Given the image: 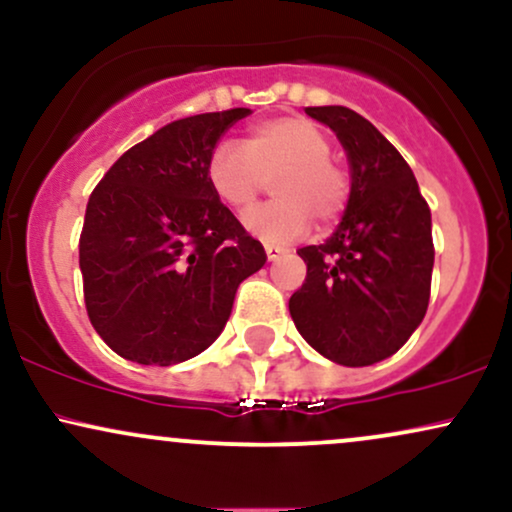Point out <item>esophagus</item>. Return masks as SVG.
Masks as SVG:
<instances>
[{
    "mask_svg": "<svg viewBox=\"0 0 512 512\" xmlns=\"http://www.w3.org/2000/svg\"><path fill=\"white\" fill-rule=\"evenodd\" d=\"M264 252H267V260L269 262H274V260H279L281 255H284V248H279V245H272V243H264Z\"/></svg>",
    "mask_w": 512,
    "mask_h": 512,
    "instance_id": "1",
    "label": "esophagus"
}]
</instances>
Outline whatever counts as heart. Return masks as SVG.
<instances>
[{
  "instance_id": "heart-1",
  "label": "heart",
  "mask_w": 512,
  "mask_h": 512,
  "mask_svg": "<svg viewBox=\"0 0 512 512\" xmlns=\"http://www.w3.org/2000/svg\"><path fill=\"white\" fill-rule=\"evenodd\" d=\"M332 139L305 117H269L250 127L243 146L221 142L207 158L214 195L236 214H248L274 178V202L245 219L255 236L289 243L344 214L351 197V173L332 154Z\"/></svg>"
}]
</instances>
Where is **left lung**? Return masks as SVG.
I'll list each match as a JSON object with an SVG mask.
<instances>
[{
  "label": "left lung",
  "instance_id": "left-lung-1",
  "mask_svg": "<svg viewBox=\"0 0 512 512\" xmlns=\"http://www.w3.org/2000/svg\"><path fill=\"white\" fill-rule=\"evenodd\" d=\"M334 129L351 163L342 223L298 250L305 284L289 310L303 339L342 366H370L402 349L431 298V209L402 154L344 105L305 108Z\"/></svg>",
  "mask_w": 512,
  "mask_h": 512
}]
</instances>
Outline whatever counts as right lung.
<instances>
[{
    "label": "right lung",
    "instance_id": "1",
    "mask_svg": "<svg viewBox=\"0 0 512 512\" xmlns=\"http://www.w3.org/2000/svg\"><path fill=\"white\" fill-rule=\"evenodd\" d=\"M248 108L202 113L134 144L93 187L79 238L84 303L115 354L173 366L219 337L240 281L267 262L223 207L207 158Z\"/></svg>",
    "mask_w": 512,
    "mask_h": 512
}]
</instances>
